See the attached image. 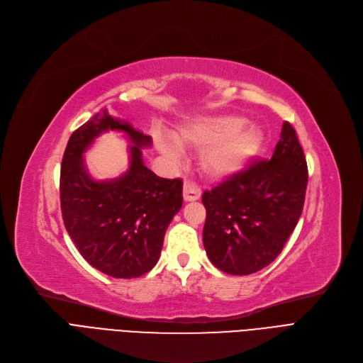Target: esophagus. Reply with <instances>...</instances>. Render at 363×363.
<instances>
[{
	"mask_svg": "<svg viewBox=\"0 0 363 363\" xmlns=\"http://www.w3.org/2000/svg\"><path fill=\"white\" fill-rule=\"evenodd\" d=\"M183 198L187 202L198 201L201 198V189L192 182H186L183 186Z\"/></svg>",
	"mask_w": 363,
	"mask_h": 363,
	"instance_id": "esophagus-1",
	"label": "esophagus"
}]
</instances>
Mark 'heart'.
I'll use <instances>...</instances> for the list:
<instances>
[{"label":"heart","mask_w":363,"mask_h":363,"mask_svg":"<svg viewBox=\"0 0 363 363\" xmlns=\"http://www.w3.org/2000/svg\"><path fill=\"white\" fill-rule=\"evenodd\" d=\"M174 145L165 137H160L157 146L164 158L177 161L180 149H202L201 168L211 179L229 177L258 152L263 134L254 125L244 124L238 115L199 116L172 133Z\"/></svg>","instance_id":"obj_1"}]
</instances>
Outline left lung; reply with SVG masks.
Instances as JSON below:
<instances>
[{"instance_id": "1", "label": "left lung", "mask_w": 363, "mask_h": 363, "mask_svg": "<svg viewBox=\"0 0 363 363\" xmlns=\"http://www.w3.org/2000/svg\"><path fill=\"white\" fill-rule=\"evenodd\" d=\"M307 164L296 130L284 123L272 158L252 160L202 202L203 247L211 263L229 274H251L278 257L303 213Z\"/></svg>"}]
</instances>
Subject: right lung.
Returning <instances> with one entry per match:
<instances>
[{
  "label": "right lung",
  "instance_id": "right-lung-1",
  "mask_svg": "<svg viewBox=\"0 0 363 363\" xmlns=\"http://www.w3.org/2000/svg\"><path fill=\"white\" fill-rule=\"evenodd\" d=\"M109 129L123 130L130 143V167L123 177L97 182L82 155ZM150 135L106 111L75 130L60 168V206L65 228L79 254L112 278L131 279L158 263L165 230L183 203V182L162 179L143 164L142 147Z\"/></svg>",
  "mask_w": 363,
  "mask_h": 363
}]
</instances>
